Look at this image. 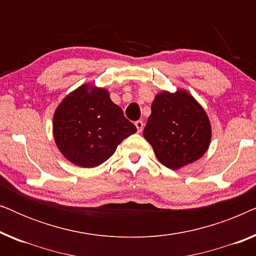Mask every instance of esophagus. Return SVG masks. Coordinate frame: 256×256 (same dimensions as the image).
Instances as JSON below:
<instances>
[{
    "instance_id": "34e87169",
    "label": "esophagus",
    "mask_w": 256,
    "mask_h": 256,
    "mask_svg": "<svg viewBox=\"0 0 256 256\" xmlns=\"http://www.w3.org/2000/svg\"><path fill=\"white\" fill-rule=\"evenodd\" d=\"M135 126H136V128H138V132H141L143 130V127H144V124H143V121L138 120L135 122Z\"/></svg>"
}]
</instances>
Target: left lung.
Listing matches in <instances>:
<instances>
[{
	"label": "left lung",
	"mask_w": 256,
	"mask_h": 256,
	"mask_svg": "<svg viewBox=\"0 0 256 256\" xmlns=\"http://www.w3.org/2000/svg\"><path fill=\"white\" fill-rule=\"evenodd\" d=\"M143 136L163 166L176 170L200 158L211 142L205 110L185 90L157 94Z\"/></svg>",
	"instance_id": "left-lung-1"
}]
</instances>
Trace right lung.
<instances>
[{"instance_id":"1","label":"right lung","mask_w":256,"mask_h":256,"mask_svg":"<svg viewBox=\"0 0 256 256\" xmlns=\"http://www.w3.org/2000/svg\"><path fill=\"white\" fill-rule=\"evenodd\" d=\"M138 130L104 88L82 85L54 112V136L60 152L76 166L94 168Z\"/></svg>"}]
</instances>
